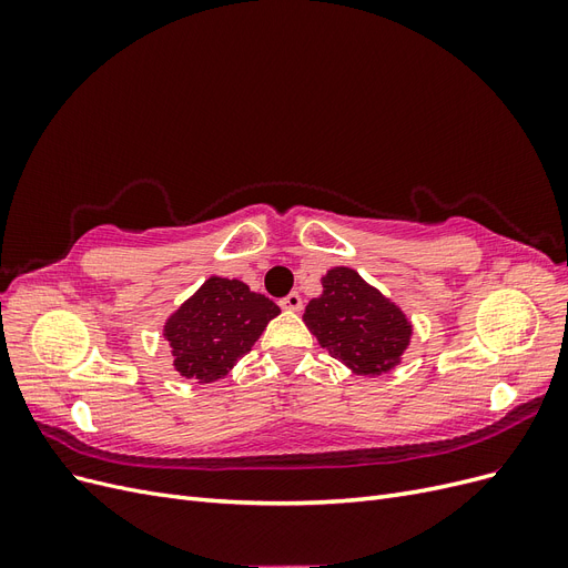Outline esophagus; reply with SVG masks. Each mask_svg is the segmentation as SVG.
I'll return each instance as SVG.
<instances>
[{"instance_id":"esophagus-1","label":"esophagus","mask_w":568,"mask_h":568,"mask_svg":"<svg viewBox=\"0 0 568 568\" xmlns=\"http://www.w3.org/2000/svg\"><path fill=\"white\" fill-rule=\"evenodd\" d=\"M280 305L284 307V311H301V305H303V298L296 294V291H291L288 296H284L282 301H280Z\"/></svg>"}]
</instances>
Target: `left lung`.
<instances>
[{"instance_id": "8db88e82", "label": "left lung", "mask_w": 568, "mask_h": 568, "mask_svg": "<svg viewBox=\"0 0 568 568\" xmlns=\"http://www.w3.org/2000/svg\"><path fill=\"white\" fill-rule=\"evenodd\" d=\"M303 322L322 348L359 376L398 367L415 332L398 303L346 265L326 270L322 294L305 305Z\"/></svg>"}]
</instances>
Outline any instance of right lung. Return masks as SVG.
Returning a JSON list of instances; mask_svg holds the SVG:
<instances>
[{
  "mask_svg": "<svg viewBox=\"0 0 568 568\" xmlns=\"http://www.w3.org/2000/svg\"><path fill=\"white\" fill-rule=\"evenodd\" d=\"M282 311L242 280H205L163 324L173 369L196 384L225 379Z\"/></svg>",
  "mask_w": 568,
  "mask_h": 568,
  "instance_id": "add662e5",
  "label": "right lung"
}]
</instances>
